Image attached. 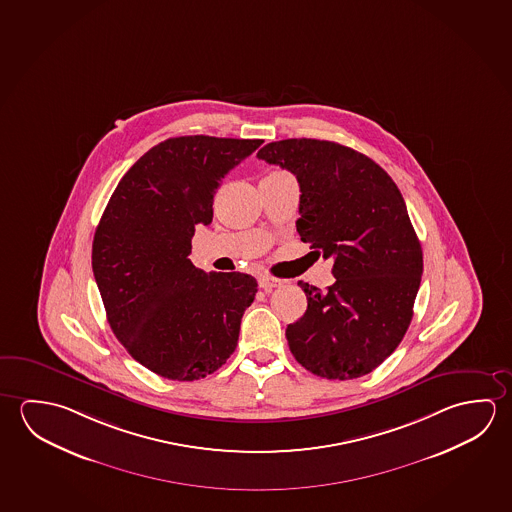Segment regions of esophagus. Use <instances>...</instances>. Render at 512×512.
Returning a JSON list of instances; mask_svg holds the SVG:
<instances>
[{
    "label": "esophagus",
    "mask_w": 512,
    "mask_h": 512,
    "mask_svg": "<svg viewBox=\"0 0 512 512\" xmlns=\"http://www.w3.org/2000/svg\"><path fill=\"white\" fill-rule=\"evenodd\" d=\"M282 285H284V280H280V278L268 277V275H262L259 278V287L264 289L266 293L273 291L275 287H282Z\"/></svg>",
    "instance_id": "obj_1"
}]
</instances>
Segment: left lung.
I'll use <instances>...</instances> for the list:
<instances>
[{
	"label": "left lung",
	"mask_w": 512,
	"mask_h": 512,
	"mask_svg": "<svg viewBox=\"0 0 512 512\" xmlns=\"http://www.w3.org/2000/svg\"><path fill=\"white\" fill-rule=\"evenodd\" d=\"M257 157L300 184L296 230L314 253L334 259L327 291L298 282L307 310L285 337L294 359L328 380L368 375L411 325L423 253L402 193L377 162L318 139L269 143Z\"/></svg>",
	"instance_id": "obj_1"
}]
</instances>
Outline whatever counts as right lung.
<instances>
[{"instance_id": "obj_1", "label": "right lung", "mask_w": 512, "mask_h": 512, "mask_svg": "<svg viewBox=\"0 0 512 512\" xmlns=\"http://www.w3.org/2000/svg\"><path fill=\"white\" fill-rule=\"evenodd\" d=\"M260 139L171 137L146 151L110 196L93 241V271L110 328L160 377L205 378L234 353L257 280L203 273L194 228L212 223L214 194Z\"/></svg>"}]
</instances>
